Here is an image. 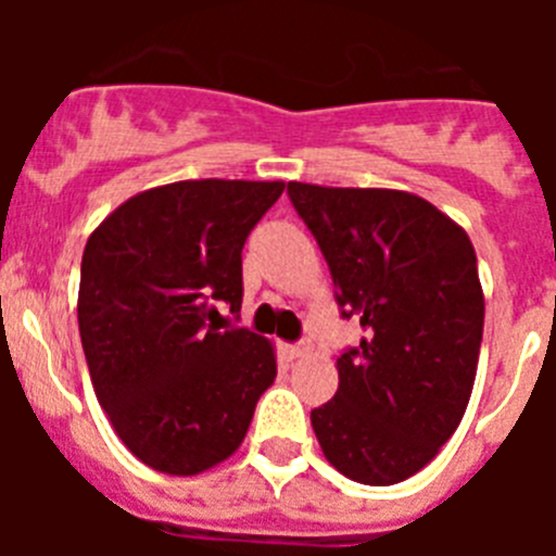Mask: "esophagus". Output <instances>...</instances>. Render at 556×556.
<instances>
[{
	"label": "esophagus",
	"mask_w": 556,
	"mask_h": 556,
	"mask_svg": "<svg viewBox=\"0 0 556 556\" xmlns=\"http://www.w3.org/2000/svg\"><path fill=\"white\" fill-rule=\"evenodd\" d=\"M283 353H287V358H303L308 356V345H287Z\"/></svg>",
	"instance_id": "obj_1"
}]
</instances>
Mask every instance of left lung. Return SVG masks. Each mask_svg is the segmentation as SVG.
<instances>
[{
  "mask_svg": "<svg viewBox=\"0 0 556 556\" xmlns=\"http://www.w3.org/2000/svg\"><path fill=\"white\" fill-rule=\"evenodd\" d=\"M365 331L337 358V395L312 412L333 468L387 488L424 470L468 409L484 331L476 250L462 225L397 189L289 184Z\"/></svg>",
  "mask_w": 556,
  "mask_h": 556,
  "instance_id": "1",
  "label": "left lung"
}]
</instances>
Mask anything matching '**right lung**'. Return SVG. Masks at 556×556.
<instances>
[{"instance_id":"1","label":"right lung","mask_w":556,"mask_h":556,"mask_svg":"<svg viewBox=\"0 0 556 556\" xmlns=\"http://www.w3.org/2000/svg\"><path fill=\"white\" fill-rule=\"evenodd\" d=\"M283 180H178L139 191L88 236L77 323L97 401L132 456L169 476L228 459L273 387L275 345L230 328L242 248Z\"/></svg>"}]
</instances>
